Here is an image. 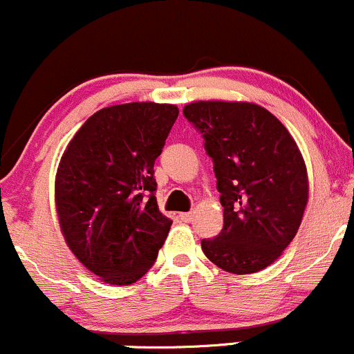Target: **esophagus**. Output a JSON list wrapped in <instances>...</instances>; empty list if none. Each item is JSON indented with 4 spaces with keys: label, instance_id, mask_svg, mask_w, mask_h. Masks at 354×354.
<instances>
[{
    "label": "esophagus",
    "instance_id": "34e87169",
    "mask_svg": "<svg viewBox=\"0 0 354 354\" xmlns=\"http://www.w3.org/2000/svg\"><path fill=\"white\" fill-rule=\"evenodd\" d=\"M192 218H194V212H180V214H178V219L184 223H191Z\"/></svg>",
    "mask_w": 354,
    "mask_h": 354
}]
</instances>
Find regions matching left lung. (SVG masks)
I'll return each instance as SVG.
<instances>
[{"instance_id":"8db88e82","label":"left lung","mask_w":354,"mask_h":354,"mask_svg":"<svg viewBox=\"0 0 354 354\" xmlns=\"http://www.w3.org/2000/svg\"><path fill=\"white\" fill-rule=\"evenodd\" d=\"M184 116L204 138L224 209L221 233L201 241L204 254L238 275L267 268L294 239L309 197L294 138L252 102H191Z\"/></svg>"}]
</instances>
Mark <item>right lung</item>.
I'll use <instances>...</instances> for the list:
<instances>
[{"instance_id":"1","label":"right lung","mask_w":354,"mask_h":354,"mask_svg":"<svg viewBox=\"0 0 354 354\" xmlns=\"http://www.w3.org/2000/svg\"><path fill=\"white\" fill-rule=\"evenodd\" d=\"M177 106L128 102L94 113L60 158L55 203L77 260L106 283L130 285L153 267L170 230L153 165Z\"/></svg>"}]
</instances>
